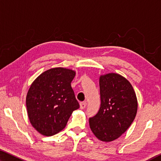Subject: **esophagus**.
<instances>
[{"label": "esophagus", "mask_w": 161, "mask_h": 161, "mask_svg": "<svg viewBox=\"0 0 161 161\" xmlns=\"http://www.w3.org/2000/svg\"><path fill=\"white\" fill-rule=\"evenodd\" d=\"M86 104H87V103L86 102H81L80 103V108H81V109H84V108H85V107H86Z\"/></svg>", "instance_id": "34e87169"}]
</instances>
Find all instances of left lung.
<instances>
[{"label": "left lung", "mask_w": 161, "mask_h": 161, "mask_svg": "<svg viewBox=\"0 0 161 161\" xmlns=\"http://www.w3.org/2000/svg\"><path fill=\"white\" fill-rule=\"evenodd\" d=\"M99 88L100 108L89 118V126L97 138L109 142L120 137L132 124L137 113V99L129 81L115 73L101 76Z\"/></svg>", "instance_id": "1"}]
</instances>
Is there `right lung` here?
<instances>
[{
	"label": "right lung",
	"mask_w": 161,
	"mask_h": 161,
	"mask_svg": "<svg viewBox=\"0 0 161 161\" xmlns=\"http://www.w3.org/2000/svg\"><path fill=\"white\" fill-rule=\"evenodd\" d=\"M75 72L62 67L42 73L30 87L26 107L30 121L42 135L51 136L64 129L73 111L80 108L71 82Z\"/></svg>",
	"instance_id": "1"
}]
</instances>
